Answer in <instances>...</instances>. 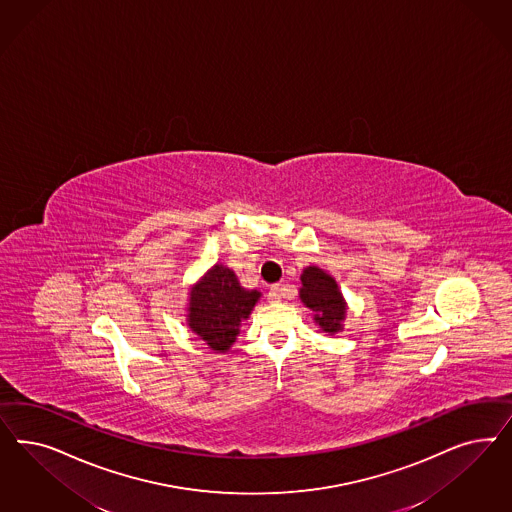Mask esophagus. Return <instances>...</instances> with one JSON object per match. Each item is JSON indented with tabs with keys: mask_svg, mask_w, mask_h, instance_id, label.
<instances>
[{
	"mask_svg": "<svg viewBox=\"0 0 512 512\" xmlns=\"http://www.w3.org/2000/svg\"><path fill=\"white\" fill-rule=\"evenodd\" d=\"M284 292H286V286H282V284H273V286L269 288L267 299H269L271 303H275V301H281L282 297H284Z\"/></svg>",
	"mask_w": 512,
	"mask_h": 512,
	"instance_id": "34e87169",
	"label": "esophagus"
}]
</instances>
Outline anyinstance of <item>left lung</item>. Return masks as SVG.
Listing matches in <instances>:
<instances>
[{
  "label": "left lung",
  "mask_w": 512,
  "mask_h": 512,
  "mask_svg": "<svg viewBox=\"0 0 512 512\" xmlns=\"http://www.w3.org/2000/svg\"><path fill=\"white\" fill-rule=\"evenodd\" d=\"M299 297L305 307L314 311V322L326 333L343 330V320L347 316V303L335 279L324 269L309 265L301 273Z\"/></svg>",
  "instance_id": "left-lung-1"
}]
</instances>
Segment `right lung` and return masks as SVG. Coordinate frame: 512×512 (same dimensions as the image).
<instances>
[{"instance_id":"1","label":"right lung","mask_w":512,"mask_h":512,"mask_svg":"<svg viewBox=\"0 0 512 512\" xmlns=\"http://www.w3.org/2000/svg\"><path fill=\"white\" fill-rule=\"evenodd\" d=\"M260 296L243 288L230 267L213 265L190 290L188 326L211 350L226 352Z\"/></svg>"}]
</instances>
